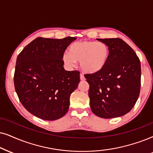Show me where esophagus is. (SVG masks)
<instances>
[{"instance_id": "obj_1", "label": "esophagus", "mask_w": 153, "mask_h": 153, "mask_svg": "<svg viewBox=\"0 0 153 153\" xmlns=\"http://www.w3.org/2000/svg\"><path fill=\"white\" fill-rule=\"evenodd\" d=\"M80 80H85V76L82 74H80Z\"/></svg>"}]
</instances>
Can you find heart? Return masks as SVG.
<instances>
[{
  "label": "heart",
  "instance_id": "1",
  "mask_svg": "<svg viewBox=\"0 0 153 153\" xmlns=\"http://www.w3.org/2000/svg\"><path fill=\"white\" fill-rule=\"evenodd\" d=\"M109 56L110 49L104 42L84 40L71 45L69 52L63 55V61L69 68L75 66L77 62H80L83 71L94 73L104 68Z\"/></svg>",
  "mask_w": 153,
  "mask_h": 153
}]
</instances>
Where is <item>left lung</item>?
<instances>
[{"label": "left lung", "mask_w": 153, "mask_h": 153, "mask_svg": "<svg viewBox=\"0 0 153 153\" xmlns=\"http://www.w3.org/2000/svg\"><path fill=\"white\" fill-rule=\"evenodd\" d=\"M110 49L102 70L85 74L94 114L102 118L120 117L131 111L140 89V60L129 45L120 38H98Z\"/></svg>", "instance_id": "8db88e82"}]
</instances>
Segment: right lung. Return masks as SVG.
Returning <instances> with one entry per match:
<instances>
[{
	"label": "right lung",
	"mask_w": 153,
	"mask_h": 153,
	"mask_svg": "<svg viewBox=\"0 0 153 153\" xmlns=\"http://www.w3.org/2000/svg\"><path fill=\"white\" fill-rule=\"evenodd\" d=\"M75 37L37 38L17 58L15 91L23 106L36 117L55 120L66 115L70 96L78 86L80 72L64 68L63 55Z\"/></svg>",
	"instance_id": "add662e5"
}]
</instances>
